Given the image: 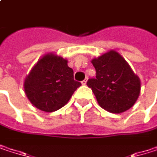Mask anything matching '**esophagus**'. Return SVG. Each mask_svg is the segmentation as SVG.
Wrapping results in <instances>:
<instances>
[{"label": "esophagus", "mask_w": 157, "mask_h": 157, "mask_svg": "<svg viewBox=\"0 0 157 157\" xmlns=\"http://www.w3.org/2000/svg\"><path fill=\"white\" fill-rule=\"evenodd\" d=\"M86 82H87V80L84 79L83 81H82V85H85V84H86Z\"/></svg>", "instance_id": "esophagus-1"}]
</instances>
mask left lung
<instances>
[{
    "instance_id": "8db88e82",
    "label": "left lung",
    "mask_w": 157,
    "mask_h": 157,
    "mask_svg": "<svg viewBox=\"0 0 157 157\" xmlns=\"http://www.w3.org/2000/svg\"><path fill=\"white\" fill-rule=\"evenodd\" d=\"M92 63L95 78L87 81L100 106L110 113H120L130 109L140 94V80L125 60L116 52L110 51Z\"/></svg>"
}]
</instances>
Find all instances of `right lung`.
I'll use <instances>...</instances> for the list:
<instances>
[{
	"label": "right lung",
	"mask_w": 157,
	"mask_h": 157,
	"mask_svg": "<svg viewBox=\"0 0 157 157\" xmlns=\"http://www.w3.org/2000/svg\"><path fill=\"white\" fill-rule=\"evenodd\" d=\"M82 85L75 81L74 71L67 60L46 54L25 79L24 90L30 102L38 109L54 112L64 106L75 91Z\"/></svg>",
	"instance_id": "add662e5"
}]
</instances>
